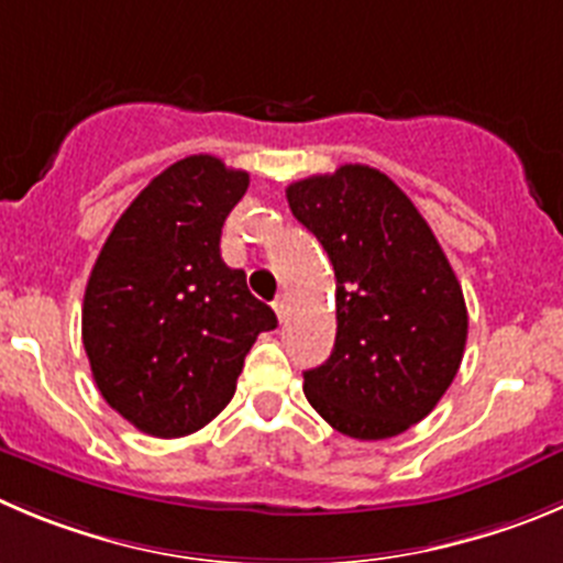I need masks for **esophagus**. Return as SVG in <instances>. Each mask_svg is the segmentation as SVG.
Wrapping results in <instances>:
<instances>
[{"label": "esophagus", "instance_id": "esophagus-1", "mask_svg": "<svg viewBox=\"0 0 563 563\" xmlns=\"http://www.w3.org/2000/svg\"><path fill=\"white\" fill-rule=\"evenodd\" d=\"M275 313H277V319H280V322L288 317V299L286 297L275 299Z\"/></svg>", "mask_w": 563, "mask_h": 563}]
</instances>
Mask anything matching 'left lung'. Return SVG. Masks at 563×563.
Instances as JSON below:
<instances>
[{"label": "left lung", "mask_w": 563, "mask_h": 563, "mask_svg": "<svg viewBox=\"0 0 563 563\" xmlns=\"http://www.w3.org/2000/svg\"><path fill=\"white\" fill-rule=\"evenodd\" d=\"M286 199L335 272V344L302 375L308 402L350 439H391L433 411L464 358L459 277L411 199L372 166L297 180Z\"/></svg>", "instance_id": "obj_1"}]
</instances>
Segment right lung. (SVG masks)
Listing matches in <instances>:
<instances>
[{"mask_svg": "<svg viewBox=\"0 0 563 563\" xmlns=\"http://www.w3.org/2000/svg\"><path fill=\"white\" fill-rule=\"evenodd\" d=\"M250 175L213 155L172 163L110 230L82 299L97 388L141 433L205 428L235 394L250 346L277 328L222 261V224Z\"/></svg>", "mask_w": 563, "mask_h": 563, "instance_id": "add662e5", "label": "right lung"}]
</instances>
